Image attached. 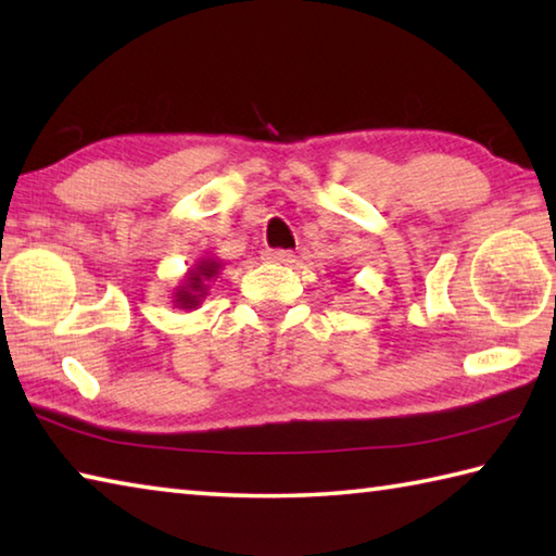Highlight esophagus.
I'll return each instance as SVG.
<instances>
[{
    "instance_id": "1",
    "label": "esophagus",
    "mask_w": 556,
    "mask_h": 556,
    "mask_svg": "<svg viewBox=\"0 0 556 556\" xmlns=\"http://www.w3.org/2000/svg\"><path fill=\"white\" fill-rule=\"evenodd\" d=\"M267 260L275 262V265H291V262H294V255H291L289 250H275V252H267Z\"/></svg>"
}]
</instances>
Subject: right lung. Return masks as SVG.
<instances>
[{"label": "right lung", "mask_w": 556, "mask_h": 556, "mask_svg": "<svg viewBox=\"0 0 556 556\" xmlns=\"http://www.w3.org/2000/svg\"><path fill=\"white\" fill-rule=\"evenodd\" d=\"M223 269V260L215 255H205L201 257L195 265L186 271V277L181 279V285L174 289V306L184 308V312H193V308L201 306V301L208 296L211 281L220 275Z\"/></svg>", "instance_id": "right-lung-1"}]
</instances>
